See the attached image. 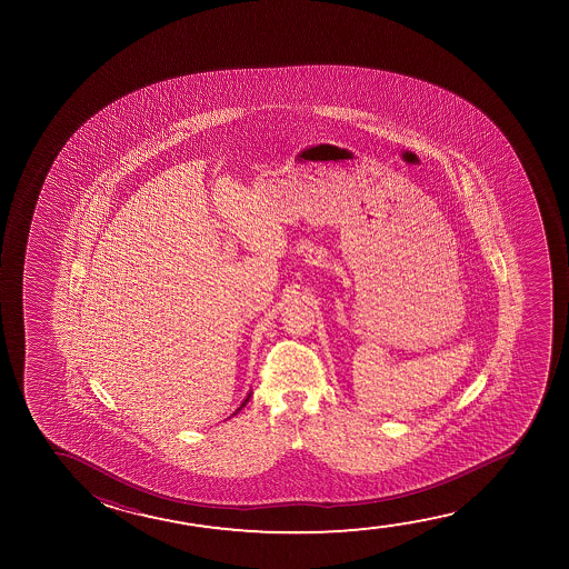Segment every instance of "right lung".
<instances>
[{
	"label": "right lung",
	"mask_w": 569,
	"mask_h": 569,
	"mask_svg": "<svg viewBox=\"0 0 569 569\" xmlns=\"http://www.w3.org/2000/svg\"><path fill=\"white\" fill-rule=\"evenodd\" d=\"M250 395H252V390H250L249 395H247V398L242 400L241 406H239V408H237V410H234V412L231 413V416H237V413L241 412L242 408H244V406H247V402H249ZM231 416H229V418H231Z\"/></svg>",
	"instance_id": "right-lung-1"
}]
</instances>
